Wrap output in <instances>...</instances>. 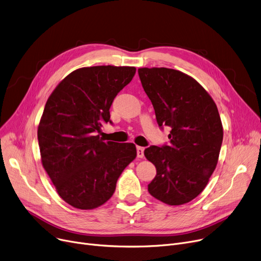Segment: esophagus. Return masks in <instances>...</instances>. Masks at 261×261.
<instances>
[{
	"label": "esophagus",
	"instance_id": "1",
	"mask_svg": "<svg viewBox=\"0 0 261 261\" xmlns=\"http://www.w3.org/2000/svg\"><path fill=\"white\" fill-rule=\"evenodd\" d=\"M144 151H145V148L144 147H140V146L136 147V152H138V158H140V159L144 158Z\"/></svg>",
	"mask_w": 261,
	"mask_h": 261
}]
</instances>
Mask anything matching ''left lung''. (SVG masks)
Here are the masks:
<instances>
[{
	"mask_svg": "<svg viewBox=\"0 0 261 261\" xmlns=\"http://www.w3.org/2000/svg\"><path fill=\"white\" fill-rule=\"evenodd\" d=\"M139 76L156 121L168 126L170 144L150 146L145 156L156 168L149 194L168 205L198 197L216 169L223 140L217 106L197 80L167 67H142Z\"/></svg>",
	"mask_w": 261,
	"mask_h": 261,
	"instance_id": "obj_1",
	"label": "left lung"
}]
</instances>
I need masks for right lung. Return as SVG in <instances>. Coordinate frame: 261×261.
<instances>
[{
	"instance_id": "right-lung-1",
	"label": "right lung",
	"mask_w": 261,
	"mask_h": 261,
	"mask_svg": "<svg viewBox=\"0 0 261 261\" xmlns=\"http://www.w3.org/2000/svg\"><path fill=\"white\" fill-rule=\"evenodd\" d=\"M134 66L98 65L68 74L48 97L38 127L43 168L67 204L99 207L111 198L119 175L136 158L132 143L96 135L110 121V107L135 75Z\"/></svg>"
}]
</instances>
